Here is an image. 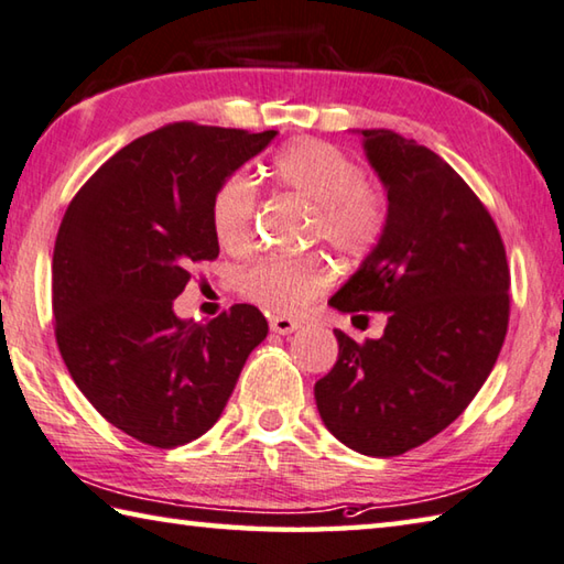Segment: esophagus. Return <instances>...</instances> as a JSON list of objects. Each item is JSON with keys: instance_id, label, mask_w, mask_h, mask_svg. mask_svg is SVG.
<instances>
[{"instance_id": "obj_1", "label": "esophagus", "mask_w": 564, "mask_h": 564, "mask_svg": "<svg viewBox=\"0 0 564 564\" xmlns=\"http://www.w3.org/2000/svg\"><path fill=\"white\" fill-rule=\"evenodd\" d=\"M270 329L274 334H282V337H288V334L300 329V322L292 319V317H272L270 319Z\"/></svg>"}]
</instances>
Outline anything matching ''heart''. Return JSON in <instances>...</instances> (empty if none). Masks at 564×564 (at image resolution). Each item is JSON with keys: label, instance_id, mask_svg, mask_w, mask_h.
Returning a JSON list of instances; mask_svg holds the SVG:
<instances>
[{"label": "heart", "instance_id": "1", "mask_svg": "<svg viewBox=\"0 0 564 564\" xmlns=\"http://www.w3.org/2000/svg\"><path fill=\"white\" fill-rule=\"evenodd\" d=\"M276 183L317 207L314 235L344 257L373 250L387 227V203L377 187L361 181L357 163L341 148L324 141H297L274 155ZM254 185L237 173L217 187L213 232L225 250L240 252L252 237ZM334 282V267L322 254L262 257L240 274L250 302L274 314H297Z\"/></svg>", "mask_w": 564, "mask_h": 564}]
</instances>
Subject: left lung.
Instances as JSON below:
<instances>
[{"mask_svg": "<svg viewBox=\"0 0 564 564\" xmlns=\"http://www.w3.org/2000/svg\"><path fill=\"white\" fill-rule=\"evenodd\" d=\"M387 191V227L329 307L383 312L381 339L341 329L339 359L314 383L334 438L389 458L451 426L496 367L510 270L500 232L466 181L389 128H349Z\"/></svg>", "mask_w": 564, "mask_h": 564, "instance_id": "8db88e82", "label": "left lung"}]
</instances>
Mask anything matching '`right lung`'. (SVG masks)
<instances>
[{"label": "right lung", "mask_w": 564, "mask_h": 564, "mask_svg": "<svg viewBox=\"0 0 564 564\" xmlns=\"http://www.w3.org/2000/svg\"><path fill=\"white\" fill-rule=\"evenodd\" d=\"M274 135L158 128L108 158L58 227V351L94 409L148 446L175 448L210 431L267 337L252 304L203 324L177 317L173 302L191 267L220 254L210 217L217 187Z\"/></svg>", "instance_id": "add662e5"}]
</instances>
